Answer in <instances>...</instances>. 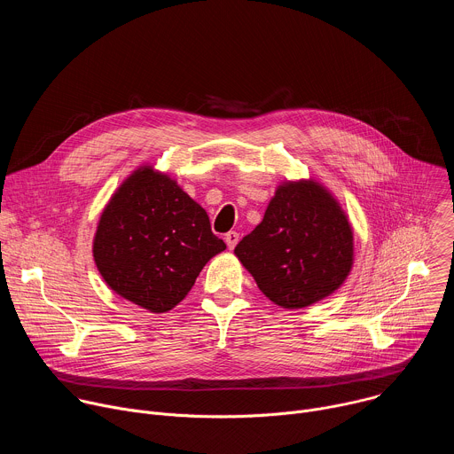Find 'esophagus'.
Instances as JSON below:
<instances>
[{"label": "esophagus", "instance_id": "34e87169", "mask_svg": "<svg viewBox=\"0 0 454 454\" xmlns=\"http://www.w3.org/2000/svg\"><path fill=\"white\" fill-rule=\"evenodd\" d=\"M224 240H226V246H228L230 249H233V247L237 246V242H239V233H237V231H228V233L224 235Z\"/></svg>", "mask_w": 454, "mask_h": 454}]
</instances>
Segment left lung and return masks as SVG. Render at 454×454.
I'll return each mask as SVG.
<instances>
[{
  "instance_id": "left-lung-1",
  "label": "left lung",
  "mask_w": 454,
  "mask_h": 454,
  "mask_svg": "<svg viewBox=\"0 0 454 454\" xmlns=\"http://www.w3.org/2000/svg\"><path fill=\"white\" fill-rule=\"evenodd\" d=\"M235 254L271 301L301 309L345 282L354 237L345 212L321 184L312 179L284 183Z\"/></svg>"
}]
</instances>
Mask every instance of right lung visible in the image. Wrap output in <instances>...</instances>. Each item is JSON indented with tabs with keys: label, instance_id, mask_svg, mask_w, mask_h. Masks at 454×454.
<instances>
[{
	"label": "right lung",
	"instance_id": "1",
	"mask_svg": "<svg viewBox=\"0 0 454 454\" xmlns=\"http://www.w3.org/2000/svg\"><path fill=\"white\" fill-rule=\"evenodd\" d=\"M224 249L207 212L153 167H140L120 184L93 240L106 284L151 312L176 307L205 264Z\"/></svg>",
	"mask_w": 454,
	"mask_h": 454
}]
</instances>
